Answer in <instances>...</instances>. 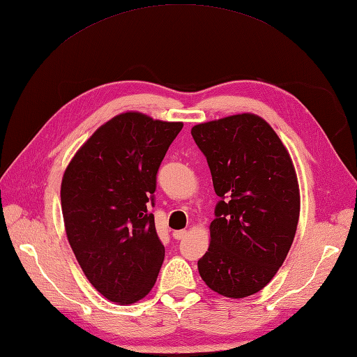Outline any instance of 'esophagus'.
I'll list each match as a JSON object with an SVG mask.
<instances>
[{
  "mask_svg": "<svg viewBox=\"0 0 357 357\" xmlns=\"http://www.w3.org/2000/svg\"><path fill=\"white\" fill-rule=\"evenodd\" d=\"M185 236H187V231H185V229H178V231H173V238H176V240L184 238Z\"/></svg>",
  "mask_w": 357,
  "mask_h": 357,
  "instance_id": "obj_1",
  "label": "esophagus"
}]
</instances>
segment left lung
<instances>
[{"label": "left lung", "instance_id": "8db88e82", "mask_svg": "<svg viewBox=\"0 0 357 357\" xmlns=\"http://www.w3.org/2000/svg\"><path fill=\"white\" fill-rule=\"evenodd\" d=\"M192 135L220 197L199 273L227 298L254 295L283 264L296 233L300 188L292 160L275 130L254 114L196 124Z\"/></svg>", "mask_w": 357, "mask_h": 357}]
</instances>
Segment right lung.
I'll list each match as a JSON object with an SVG mask.
<instances>
[{
	"instance_id": "add662e5",
	"label": "right lung",
	"mask_w": 357,
	"mask_h": 357,
	"mask_svg": "<svg viewBox=\"0 0 357 357\" xmlns=\"http://www.w3.org/2000/svg\"><path fill=\"white\" fill-rule=\"evenodd\" d=\"M182 126L120 114L91 135L63 173L66 237L89 283L109 301L137 303L158 277L165 251L149 206L161 161Z\"/></svg>"
}]
</instances>
